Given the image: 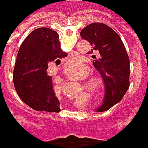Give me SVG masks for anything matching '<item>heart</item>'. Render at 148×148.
I'll return each instance as SVG.
<instances>
[{"mask_svg": "<svg viewBox=\"0 0 148 148\" xmlns=\"http://www.w3.org/2000/svg\"><path fill=\"white\" fill-rule=\"evenodd\" d=\"M69 66H70V63L69 62V63L66 64L65 67L69 68ZM88 74V71L86 69L85 71H84L83 73H81L79 77L80 78H85ZM85 84H86L88 88H89V90L92 91L93 93H96V94H99V93H102L103 90V88H104L103 80V79L101 77H99V76H93V77L89 78L85 82Z\"/></svg>", "mask_w": 148, "mask_h": 148, "instance_id": "obj_1", "label": "heart"}]
</instances>
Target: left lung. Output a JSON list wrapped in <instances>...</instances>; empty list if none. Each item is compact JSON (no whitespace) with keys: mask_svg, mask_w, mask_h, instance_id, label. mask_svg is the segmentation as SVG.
I'll return each instance as SVG.
<instances>
[{"mask_svg":"<svg viewBox=\"0 0 148 148\" xmlns=\"http://www.w3.org/2000/svg\"><path fill=\"white\" fill-rule=\"evenodd\" d=\"M82 39L90 43L88 55H95L93 64L101 74L105 84L103 104L97 109L104 112L123 98L129 87L130 61L120 36L103 23H92L81 30Z\"/></svg>","mask_w":148,"mask_h":148,"instance_id":"left-lung-1","label":"left lung"}]
</instances>
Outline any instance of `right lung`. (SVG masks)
Segmentation results:
<instances>
[{
	"label": "right lung",
	"instance_id": "add662e5",
	"mask_svg": "<svg viewBox=\"0 0 148 148\" xmlns=\"http://www.w3.org/2000/svg\"><path fill=\"white\" fill-rule=\"evenodd\" d=\"M66 56L62 51L58 33L42 27L34 29L19 49L13 72L14 86L23 102L37 111H60L48 64H57Z\"/></svg>",
	"mask_w": 148,
	"mask_h": 148
}]
</instances>
